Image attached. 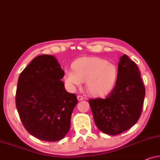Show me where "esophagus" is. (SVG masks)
<instances>
[{"label": "esophagus", "mask_w": 160, "mask_h": 160, "mask_svg": "<svg viewBox=\"0 0 160 160\" xmlns=\"http://www.w3.org/2000/svg\"><path fill=\"white\" fill-rule=\"evenodd\" d=\"M78 101H82V100H83L84 99V98H83V97L82 96H78Z\"/></svg>", "instance_id": "1"}]
</instances>
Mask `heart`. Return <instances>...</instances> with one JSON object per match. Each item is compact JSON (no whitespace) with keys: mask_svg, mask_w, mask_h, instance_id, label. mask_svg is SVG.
I'll return each instance as SVG.
<instances>
[{"mask_svg":"<svg viewBox=\"0 0 160 160\" xmlns=\"http://www.w3.org/2000/svg\"><path fill=\"white\" fill-rule=\"evenodd\" d=\"M72 70L66 69L64 80L71 91H75L85 81L88 91L94 96H105L113 89L118 80L116 66L98 57H83L73 63Z\"/></svg>","mask_w":160,"mask_h":160,"instance_id":"heart-1","label":"heart"}]
</instances>
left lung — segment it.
Here are the masks:
<instances>
[{
	"instance_id": "8db88e82",
	"label": "left lung",
	"mask_w": 160,
	"mask_h": 160,
	"mask_svg": "<svg viewBox=\"0 0 160 160\" xmlns=\"http://www.w3.org/2000/svg\"><path fill=\"white\" fill-rule=\"evenodd\" d=\"M144 97L145 88L138 67L127 55H122L113 91L104 99L89 100L96 127L111 136L130 129L140 118Z\"/></svg>"
}]
</instances>
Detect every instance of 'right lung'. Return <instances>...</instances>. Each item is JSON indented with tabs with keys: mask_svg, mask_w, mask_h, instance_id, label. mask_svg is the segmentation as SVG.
<instances>
[{
	"mask_svg": "<svg viewBox=\"0 0 160 160\" xmlns=\"http://www.w3.org/2000/svg\"><path fill=\"white\" fill-rule=\"evenodd\" d=\"M64 71L53 56L35 58L20 74L16 106L29 133L45 141L64 138L70 129L71 115L78 103L62 82Z\"/></svg>",
	"mask_w": 160,
	"mask_h": 160,
	"instance_id": "add662e5",
	"label": "right lung"
}]
</instances>
